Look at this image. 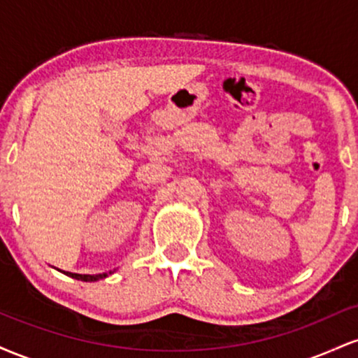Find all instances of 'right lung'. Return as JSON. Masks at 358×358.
<instances>
[{"instance_id":"right-lung-1","label":"right lung","mask_w":358,"mask_h":358,"mask_svg":"<svg viewBox=\"0 0 358 358\" xmlns=\"http://www.w3.org/2000/svg\"><path fill=\"white\" fill-rule=\"evenodd\" d=\"M64 274H67V276H71L73 279H80V281H99V279L108 278V273H102V274H76V273H65V271H64Z\"/></svg>"}]
</instances>
